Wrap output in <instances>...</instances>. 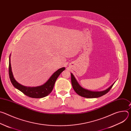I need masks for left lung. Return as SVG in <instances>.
Here are the masks:
<instances>
[{
    "label": "left lung",
    "mask_w": 131,
    "mask_h": 131,
    "mask_svg": "<svg viewBox=\"0 0 131 131\" xmlns=\"http://www.w3.org/2000/svg\"><path fill=\"white\" fill-rule=\"evenodd\" d=\"M71 81L73 90L79 95L86 98H97L107 93L114 85L115 82L106 90L103 91H92L82 88L71 73Z\"/></svg>",
    "instance_id": "left-lung-1"
}]
</instances>
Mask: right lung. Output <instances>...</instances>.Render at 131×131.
Returning <instances> with one entry per match:
<instances>
[{"label": "right lung", "mask_w": 131, "mask_h": 131, "mask_svg": "<svg viewBox=\"0 0 131 131\" xmlns=\"http://www.w3.org/2000/svg\"><path fill=\"white\" fill-rule=\"evenodd\" d=\"M65 69V67H62L56 71L43 85L35 87H27L18 83L14 78L11 70L10 59L9 58V75L12 84L15 88L21 91L25 95L31 98L40 99L48 96L52 92L57 78Z\"/></svg>", "instance_id": "add662e5"}]
</instances>
